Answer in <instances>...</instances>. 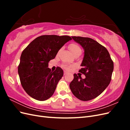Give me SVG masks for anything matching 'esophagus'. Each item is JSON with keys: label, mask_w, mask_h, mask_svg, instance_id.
Here are the masks:
<instances>
[{"label": "esophagus", "mask_w": 130, "mask_h": 130, "mask_svg": "<svg viewBox=\"0 0 130 130\" xmlns=\"http://www.w3.org/2000/svg\"><path fill=\"white\" fill-rule=\"evenodd\" d=\"M67 74V72L64 71V75H66Z\"/></svg>", "instance_id": "1"}]
</instances>
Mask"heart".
I'll return each instance as SVG.
<instances>
[{"mask_svg":"<svg viewBox=\"0 0 130 130\" xmlns=\"http://www.w3.org/2000/svg\"><path fill=\"white\" fill-rule=\"evenodd\" d=\"M69 48L74 55L77 53H81V49L80 48V46L75 43H70L69 45ZM63 66L64 68H65L67 69H69L70 68L67 65H63Z\"/></svg>","mask_w":130,"mask_h":130,"instance_id":"b5f03b06","label":"heart"}]
</instances>
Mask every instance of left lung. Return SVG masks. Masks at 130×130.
<instances>
[{"instance_id": "8db88e82", "label": "left lung", "mask_w": 130, "mask_h": 130, "mask_svg": "<svg viewBox=\"0 0 130 130\" xmlns=\"http://www.w3.org/2000/svg\"><path fill=\"white\" fill-rule=\"evenodd\" d=\"M85 50V55L79 70L86 78L74 74L69 87L74 95L82 101L94 99L103 93L111 80L114 64L105 46L88 37L72 36Z\"/></svg>"}]
</instances>
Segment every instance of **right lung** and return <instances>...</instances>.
Returning a JSON list of instances; mask_svg holds the SVG:
<instances>
[{
    "label": "right lung",
    "mask_w": 130,
    "mask_h": 130,
    "mask_svg": "<svg viewBox=\"0 0 130 130\" xmlns=\"http://www.w3.org/2000/svg\"><path fill=\"white\" fill-rule=\"evenodd\" d=\"M72 38L69 36L42 35L35 38L23 51L18 72L23 88L34 99L44 101L52 96L63 71L57 67L51 71L48 63Z\"/></svg>",
    "instance_id": "1"
}]
</instances>
